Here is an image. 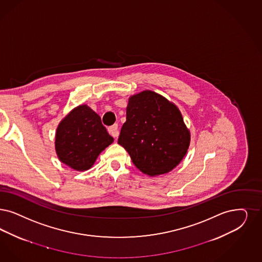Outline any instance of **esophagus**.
Wrapping results in <instances>:
<instances>
[{"label": "esophagus", "mask_w": 262, "mask_h": 262, "mask_svg": "<svg viewBox=\"0 0 262 262\" xmlns=\"http://www.w3.org/2000/svg\"><path fill=\"white\" fill-rule=\"evenodd\" d=\"M108 133L113 137L117 138L119 135V131H118V125L117 124H114L113 126L108 127Z\"/></svg>", "instance_id": "1"}]
</instances>
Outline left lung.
<instances>
[{
    "label": "left lung",
    "mask_w": 262,
    "mask_h": 262,
    "mask_svg": "<svg viewBox=\"0 0 262 262\" xmlns=\"http://www.w3.org/2000/svg\"><path fill=\"white\" fill-rule=\"evenodd\" d=\"M189 143V130L174 104L150 90L129 98L118 144L141 172L155 177L172 171Z\"/></svg>",
    "instance_id": "left-lung-1"
}]
</instances>
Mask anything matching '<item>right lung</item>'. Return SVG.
Masks as SVG:
<instances>
[{"mask_svg":"<svg viewBox=\"0 0 262 262\" xmlns=\"http://www.w3.org/2000/svg\"><path fill=\"white\" fill-rule=\"evenodd\" d=\"M113 142L101 117L88 105H81L59 123L55 149L61 162L74 170L86 171Z\"/></svg>","mask_w":262,"mask_h":262,"instance_id":"1","label":"right lung"}]
</instances>
